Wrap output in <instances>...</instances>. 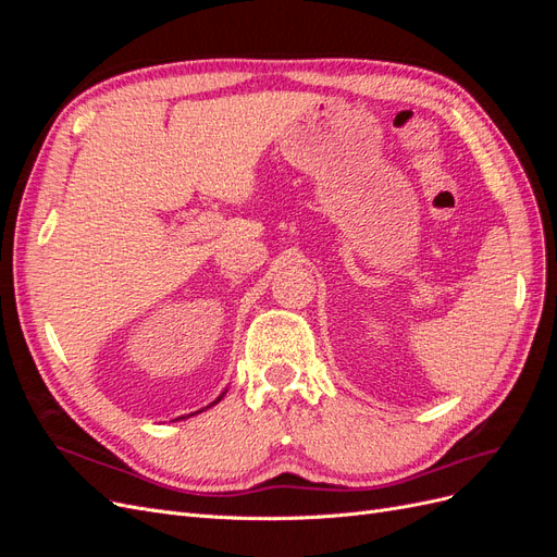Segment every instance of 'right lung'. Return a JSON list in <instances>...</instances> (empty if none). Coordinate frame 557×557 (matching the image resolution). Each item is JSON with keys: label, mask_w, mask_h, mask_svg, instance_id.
Listing matches in <instances>:
<instances>
[{"label": "right lung", "mask_w": 557, "mask_h": 557, "mask_svg": "<svg viewBox=\"0 0 557 557\" xmlns=\"http://www.w3.org/2000/svg\"><path fill=\"white\" fill-rule=\"evenodd\" d=\"M223 397H225V393H223V395H221V397H218V399H215V401H213V404H218V401H221V399H223ZM207 409H209V407H207ZM201 411H205V409H201ZM201 411H195V413H201ZM195 413H190V416H195ZM181 418H185V416H181ZM181 418H176V420H181Z\"/></svg>", "instance_id": "right-lung-1"}]
</instances>
